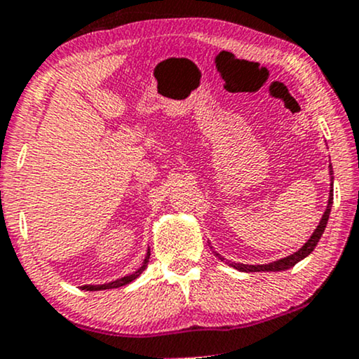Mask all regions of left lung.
<instances>
[{
  "label": "left lung",
  "instance_id": "obj_1",
  "mask_svg": "<svg viewBox=\"0 0 359 359\" xmlns=\"http://www.w3.org/2000/svg\"><path fill=\"white\" fill-rule=\"evenodd\" d=\"M331 174H332V168H331ZM331 204H332V189L331 192H329V203H327V209H325V212L323 214V219H320L319 226L316 228L314 234L311 236V240H309L306 245L300 248L297 253L290 255V257L283 258V259H278V262H273L270 263V265H243V263H234V269L240 270V271H246V273H250V271H282V270H288L292 269V266L295 265V263H299L300 259H304L307 257V255H311L312 251H314L316 245L319 243L320 236H323L324 229H325V224H327V219H329V214H331ZM219 257V255H217ZM219 259H222L219 257Z\"/></svg>",
  "mask_w": 359,
  "mask_h": 359
}]
</instances>
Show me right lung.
<instances>
[{"mask_svg": "<svg viewBox=\"0 0 359 359\" xmlns=\"http://www.w3.org/2000/svg\"><path fill=\"white\" fill-rule=\"evenodd\" d=\"M148 259H150V251H148V253H147V257H145V262H143V265L140 266V269H138L137 271H135V273L128 275V277H123V278H119V280H116V282L104 283V285H84V287H82V290H108V288H118V287L128 285V283H130V282H133V280L137 278V277H140V273H142V271L145 270V266H147Z\"/></svg>", "mask_w": 359, "mask_h": 359, "instance_id": "right-lung-1", "label": "right lung"}]
</instances>
